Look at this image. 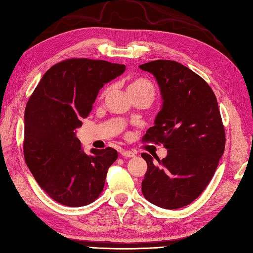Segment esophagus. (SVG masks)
<instances>
[{
	"instance_id": "1",
	"label": "esophagus",
	"mask_w": 253,
	"mask_h": 253,
	"mask_svg": "<svg viewBox=\"0 0 253 253\" xmlns=\"http://www.w3.org/2000/svg\"><path fill=\"white\" fill-rule=\"evenodd\" d=\"M122 155L124 158H133L136 157V153L132 152V151H129V150H123L122 151Z\"/></svg>"
}]
</instances>
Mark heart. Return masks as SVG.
I'll return each mask as SVG.
<instances>
[{
	"mask_svg": "<svg viewBox=\"0 0 253 253\" xmlns=\"http://www.w3.org/2000/svg\"><path fill=\"white\" fill-rule=\"evenodd\" d=\"M127 92L128 94H138V93H144L149 94L153 98L154 94V88L152 84L149 82V80L144 78H136L132 79L131 82L127 85ZM107 93V90H105L103 94L105 95Z\"/></svg>",
	"mask_w": 253,
	"mask_h": 253,
	"instance_id": "obj_1",
	"label": "heart"
}]
</instances>
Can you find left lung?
<instances>
[{
	"label": "left lung",
	"instance_id": "1",
	"mask_svg": "<svg viewBox=\"0 0 253 253\" xmlns=\"http://www.w3.org/2000/svg\"><path fill=\"white\" fill-rule=\"evenodd\" d=\"M139 67L153 75L162 98L154 126L143 140L168 149L158 163L150 154H141L148 164L142 193L155 206L176 210L201 195L224 153L225 130L216 96L199 75L178 62L159 60Z\"/></svg>",
	"mask_w": 253,
	"mask_h": 253
}]
</instances>
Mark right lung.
<instances>
[{
    "instance_id": "add662e5",
    "label": "right lung",
    "mask_w": 253,
    "mask_h": 253,
    "mask_svg": "<svg viewBox=\"0 0 253 253\" xmlns=\"http://www.w3.org/2000/svg\"><path fill=\"white\" fill-rule=\"evenodd\" d=\"M125 69L88 58L63 61L43 75L30 96L24 117L25 160L38 184L56 202L84 207L103 190L117 151L109 147L85 153L76 132L102 87Z\"/></svg>"
}]
</instances>
